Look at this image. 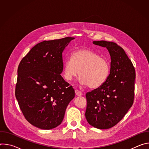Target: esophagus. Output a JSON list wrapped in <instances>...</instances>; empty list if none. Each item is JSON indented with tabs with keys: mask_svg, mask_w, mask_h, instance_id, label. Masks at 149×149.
<instances>
[{
	"mask_svg": "<svg viewBox=\"0 0 149 149\" xmlns=\"http://www.w3.org/2000/svg\"><path fill=\"white\" fill-rule=\"evenodd\" d=\"M75 94H76L77 96H81V95H82V93H81L80 91L78 90H76L75 91Z\"/></svg>",
	"mask_w": 149,
	"mask_h": 149,
	"instance_id": "obj_1",
	"label": "esophagus"
}]
</instances>
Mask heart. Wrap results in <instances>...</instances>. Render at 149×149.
Listing matches in <instances>:
<instances>
[{"mask_svg": "<svg viewBox=\"0 0 149 149\" xmlns=\"http://www.w3.org/2000/svg\"><path fill=\"white\" fill-rule=\"evenodd\" d=\"M110 69L107 58L90 49H80L72 54V59L65 62L63 73L67 81H71L79 73L78 81L81 85L97 88L107 79Z\"/></svg>", "mask_w": 149, "mask_h": 149, "instance_id": "heart-1", "label": "heart"}]
</instances>
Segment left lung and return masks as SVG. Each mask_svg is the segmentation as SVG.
Wrapping results in <instances>:
<instances>
[{
	"label": "left lung",
	"mask_w": 149,
	"mask_h": 149,
	"mask_svg": "<svg viewBox=\"0 0 149 149\" xmlns=\"http://www.w3.org/2000/svg\"><path fill=\"white\" fill-rule=\"evenodd\" d=\"M93 44L109 51L110 70L102 86L86 94L85 115L91 126L107 129L116 125L132 107L136 72L131 60L117 44L106 40L93 41Z\"/></svg>",
	"instance_id": "8db88e82"
}]
</instances>
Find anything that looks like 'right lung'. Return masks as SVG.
Wrapping results in <instances>:
<instances>
[{
	"label": "right lung",
	"instance_id": "obj_1",
	"mask_svg": "<svg viewBox=\"0 0 149 149\" xmlns=\"http://www.w3.org/2000/svg\"><path fill=\"white\" fill-rule=\"evenodd\" d=\"M75 38L44 40L34 46L17 69L15 96L27 121L44 130L62 123L75 91L61 74L62 53Z\"/></svg>",
	"mask_w": 149,
	"mask_h": 149
}]
</instances>
